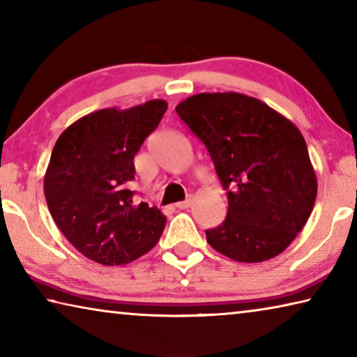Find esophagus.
I'll use <instances>...</instances> for the list:
<instances>
[{
  "mask_svg": "<svg viewBox=\"0 0 357 357\" xmlns=\"http://www.w3.org/2000/svg\"><path fill=\"white\" fill-rule=\"evenodd\" d=\"M192 203H193L192 198H187V200H184V202L176 203V208H178V209H187V208L192 206Z\"/></svg>",
  "mask_w": 357,
  "mask_h": 357,
  "instance_id": "esophagus-1",
  "label": "esophagus"
}]
</instances>
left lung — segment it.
<instances>
[{
  "label": "left lung",
  "mask_w": 357,
  "mask_h": 357,
  "mask_svg": "<svg viewBox=\"0 0 357 357\" xmlns=\"http://www.w3.org/2000/svg\"><path fill=\"white\" fill-rule=\"evenodd\" d=\"M176 112L208 148L228 190L227 219L206 229L209 245L239 263L280 255L317 200L301 130L264 102L233 91L190 96Z\"/></svg>",
  "instance_id": "obj_1"
}]
</instances>
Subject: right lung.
<instances>
[{
  "mask_svg": "<svg viewBox=\"0 0 357 357\" xmlns=\"http://www.w3.org/2000/svg\"><path fill=\"white\" fill-rule=\"evenodd\" d=\"M167 107L154 99L93 112L55 143L44 176L48 211L66 239L96 263L128 264L159 243L167 217L148 203L135 204L129 183L134 157Z\"/></svg>",
  "mask_w": 357,
  "mask_h": 357,
  "instance_id": "1",
  "label": "right lung"
}]
</instances>
